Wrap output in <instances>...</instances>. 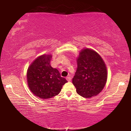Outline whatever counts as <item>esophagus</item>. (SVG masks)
I'll list each match as a JSON object with an SVG mask.
<instances>
[{"mask_svg":"<svg viewBox=\"0 0 131 131\" xmlns=\"http://www.w3.org/2000/svg\"><path fill=\"white\" fill-rule=\"evenodd\" d=\"M66 79V80H67L68 81H71V79H71L70 77H67Z\"/></svg>","mask_w":131,"mask_h":131,"instance_id":"1","label":"esophagus"}]
</instances>
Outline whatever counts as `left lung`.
<instances>
[{"mask_svg":"<svg viewBox=\"0 0 131 131\" xmlns=\"http://www.w3.org/2000/svg\"><path fill=\"white\" fill-rule=\"evenodd\" d=\"M77 68L72 83L77 94L85 98L99 94L107 79V71L101 55L90 48H83L77 58Z\"/></svg>","mask_w":131,"mask_h":131,"instance_id":"obj_1","label":"left lung"}]
</instances>
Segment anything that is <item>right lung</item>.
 Returning a JSON list of instances; mask_svg holds the SVG:
<instances>
[{
    "label": "right lung",
    "mask_w": 131,
    "mask_h": 131,
    "mask_svg": "<svg viewBox=\"0 0 131 131\" xmlns=\"http://www.w3.org/2000/svg\"><path fill=\"white\" fill-rule=\"evenodd\" d=\"M52 55L43 54L35 59L27 70V83L33 94L47 99L58 95L67 80L50 65Z\"/></svg>",
    "instance_id": "add662e5"
}]
</instances>
